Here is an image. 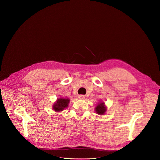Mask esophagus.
<instances>
[{
    "label": "esophagus",
    "mask_w": 160,
    "mask_h": 160,
    "mask_svg": "<svg viewBox=\"0 0 160 160\" xmlns=\"http://www.w3.org/2000/svg\"><path fill=\"white\" fill-rule=\"evenodd\" d=\"M78 98H79L80 99H85V96H83V95H79V96H78Z\"/></svg>",
    "instance_id": "esophagus-1"
}]
</instances>
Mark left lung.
Listing matches in <instances>:
<instances>
[{"instance_id":"left-lung-1","label":"left lung","mask_w":160,"mask_h":160,"mask_svg":"<svg viewBox=\"0 0 160 160\" xmlns=\"http://www.w3.org/2000/svg\"><path fill=\"white\" fill-rule=\"evenodd\" d=\"M104 102H101L100 104H98V106H96V108L95 109L96 112L98 113L99 115H103L106 110V107L104 106Z\"/></svg>"}]
</instances>
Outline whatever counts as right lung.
Instances as JSON below:
<instances>
[{
  "instance_id": "right-lung-1",
  "label": "right lung",
  "mask_w": 160,
  "mask_h": 160,
  "mask_svg": "<svg viewBox=\"0 0 160 160\" xmlns=\"http://www.w3.org/2000/svg\"><path fill=\"white\" fill-rule=\"evenodd\" d=\"M70 100L68 99H58L57 102L54 104L53 109L56 111H62L64 108H67L68 106V103H69Z\"/></svg>"
}]
</instances>
